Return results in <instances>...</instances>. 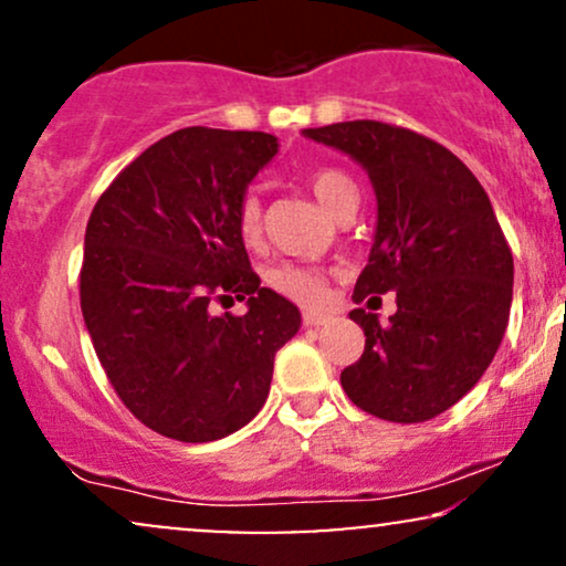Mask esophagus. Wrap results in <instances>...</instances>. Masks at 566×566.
Instances as JSON below:
<instances>
[{
    "instance_id": "34e87169",
    "label": "esophagus",
    "mask_w": 566,
    "mask_h": 566,
    "mask_svg": "<svg viewBox=\"0 0 566 566\" xmlns=\"http://www.w3.org/2000/svg\"><path fill=\"white\" fill-rule=\"evenodd\" d=\"M327 322H329L327 314H314V311H305L303 314L305 327H322V324H327Z\"/></svg>"
}]
</instances>
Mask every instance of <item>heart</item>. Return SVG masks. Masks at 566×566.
<instances>
[{"mask_svg": "<svg viewBox=\"0 0 566 566\" xmlns=\"http://www.w3.org/2000/svg\"><path fill=\"white\" fill-rule=\"evenodd\" d=\"M305 184H308L314 197L333 216H337L350 199H356L354 180L343 170H337V167H314V170H308V175H305ZM237 226L239 237H242L247 247H258L263 242L265 218L261 199L255 193H247L242 205H239ZM269 284L276 292H282V295H287L303 305H319L327 297V274L319 269H305V265H279V269L269 274Z\"/></svg>", "mask_w": 566, "mask_h": 566, "instance_id": "1", "label": "heart"}]
</instances>
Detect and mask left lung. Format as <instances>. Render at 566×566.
<instances>
[{
  "label": "left lung",
  "mask_w": 566,
  "mask_h": 566,
  "mask_svg": "<svg viewBox=\"0 0 566 566\" xmlns=\"http://www.w3.org/2000/svg\"><path fill=\"white\" fill-rule=\"evenodd\" d=\"M365 167L378 229L354 301L396 292L388 324L365 308V354L340 373L348 399L391 423H423L476 386L509 327L513 255L490 197L450 148L375 119L303 129Z\"/></svg>",
  "instance_id": "left-lung-1"
}]
</instances>
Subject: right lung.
I'll list each match as a JSON object with an SVG mask.
<instances>
[{"mask_svg": "<svg viewBox=\"0 0 566 566\" xmlns=\"http://www.w3.org/2000/svg\"><path fill=\"white\" fill-rule=\"evenodd\" d=\"M274 154L269 133L178 129L129 161L87 220L84 324L122 405L167 439L216 441L250 423L301 327V311L261 287L237 226ZM231 296L247 315L211 314Z\"/></svg>", "mask_w": 566, "mask_h": 566, "instance_id": "right-lung-1", "label": "right lung"}]
</instances>
